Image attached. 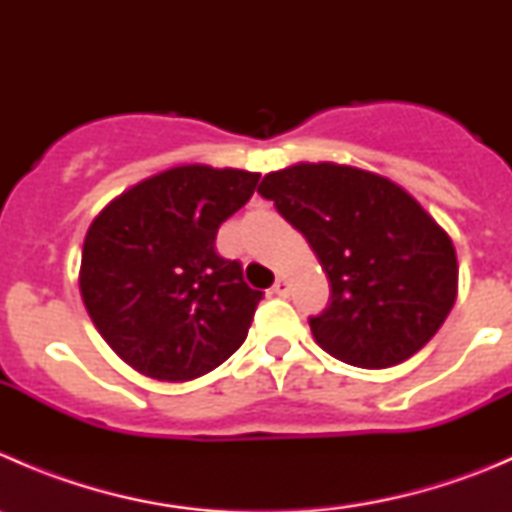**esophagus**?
Masks as SVG:
<instances>
[{
  "label": "esophagus",
  "mask_w": 512,
  "mask_h": 512,
  "mask_svg": "<svg viewBox=\"0 0 512 512\" xmlns=\"http://www.w3.org/2000/svg\"><path fill=\"white\" fill-rule=\"evenodd\" d=\"M272 292H275L277 297H287V294H289V280H287V277H277V282H275V287H272Z\"/></svg>",
  "instance_id": "34e87169"
}]
</instances>
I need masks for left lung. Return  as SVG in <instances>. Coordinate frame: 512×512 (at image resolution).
<instances>
[{"label":"left lung","mask_w":512,"mask_h":512,"mask_svg":"<svg viewBox=\"0 0 512 512\" xmlns=\"http://www.w3.org/2000/svg\"><path fill=\"white\" fill-rule=\"evenodd\" d=\"M257 193L275 200L327 272L332 302L309 327L334 359L396 366L446 322L458 294L456 247L399 183L324 160L272 170Z\"/></svg>","instance_id":"obj_1"}]
</instances>
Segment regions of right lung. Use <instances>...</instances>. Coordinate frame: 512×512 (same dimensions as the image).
I'll return each mask as SVG.
<instances>
[{
	"label": "right lung",
	"instance_id": "obj_1",
	"mask_svg": "<svg viewBox=\"0 0 512 512\" xmlns=\"http://www.w3.org/2000/svg\"><path fill=\"white\" fill-rule=\"evenodd\" d=\"M257 180L240 168L175 165L123 190L91 223L81 299L108 347L143 376L198 379L245 342L262 292L215 252V235Z\"/></svg>",
	"mask_w": 512,
	"mask_h": 512
}]
</instances>
